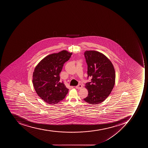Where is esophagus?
<instances>
[{
    "label": "esophagus",
    "mask_w": 148,
    "mask_h": 148,
    "mask_svg": "<svg viewBox=\"0 0 148 148\" xmlns=\"http://www.w3.org/2000/svg\"><path fill=\"white\" fill-rule=\"evenodd\" d=\"M83 86L82 84H79L78 86H75L76 88L78 89H80L82 88Z\"/></svg>",
    "instance_id": "obj_1"
}]
</instances>
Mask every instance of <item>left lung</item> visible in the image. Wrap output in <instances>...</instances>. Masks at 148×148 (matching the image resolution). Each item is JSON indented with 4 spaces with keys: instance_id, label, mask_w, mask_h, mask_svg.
Returning a JSON list of instances; mask_svg holds the SVG:
<instances>
[{
    "instance_id": "8db88e82",
    "label": "left lung",
    "mask_w": 148,
    "mask_h": 148,
    "mask_svg": "<svg viewBox=\"0 0 148 148\" xmlns=\"http://www.w3.org/2000/svg\"><path fill=\"white\" fill-rule=\"evenodd\" d=\"M87 65V75L91 82L85 87L88 94L84 101L92 105L104 101L111 93L115 82V71L112 62L104 54L94 50L84 53Z\"/></svg>"
}]
</instances>
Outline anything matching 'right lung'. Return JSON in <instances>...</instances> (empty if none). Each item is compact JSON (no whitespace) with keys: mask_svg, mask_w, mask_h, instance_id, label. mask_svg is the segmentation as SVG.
Masks as SVG:
<instances>
[{"mask_svg":"<svg viewBox=\"0 0 148 148\" xmlns=\"http://www.w3.org/2000/svg\"><path fill=\"white\" fill-rule=\"evenodd\" d=\"M72 53L62 50L48 55L34 69L32 82L37 95L49 104L55 105L64 99L69 89L60 82V73Z\"/></svg>","mask_w":148,"mask_h":148,"instance_id":"add662e5","label":"right lung"}]
</instances>
